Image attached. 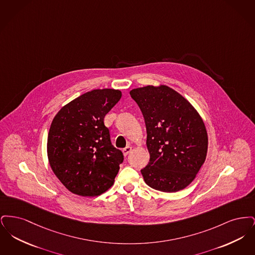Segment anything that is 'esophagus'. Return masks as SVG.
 I'll use <instances>...</instances> for the list:
<instances>
[{
	"label": "esophagus",
	"mask_w": 255,
	"mask_h": 255,
	"mask_svg": "<svg viewBox=\"0 0 255 255\" xmlns=\"http://www.w3.org/2000/svg\"><path fill=\"white\" fill-rule=\"evenodd\" d=\"M131 151H132V147L131 146H127V147H125L123 149V155L126 157V156H128L130 154Z\"/></svg>",
	"instance_id": "1"
}]
</instances>
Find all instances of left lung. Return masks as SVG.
<instances>
[{
  "label": "left lung",
  "mask_w": 255,
  "mask_h": 255,
  "mask_svg": "<svg viewBox=\"0 0 255 255\" xmlns=\"http://www.w3.org/2000/svg\"><path fill=\"white\" fill-rule=\"evenodd\" d=\"M130 95L145 122L150 159L141 169L144 182L162 192L182 190L206 160L208 138L201 116L168 86L136 88Z\"/></svg>",
  "instance_id": "left-lung-1"
}]
</instances>
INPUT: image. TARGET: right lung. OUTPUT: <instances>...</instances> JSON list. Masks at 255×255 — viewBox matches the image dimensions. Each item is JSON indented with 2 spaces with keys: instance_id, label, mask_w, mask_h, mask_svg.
<instances>
[{
  "instance_id": "add662e5",
  "label": "right lung",
  "mask_w": 255,
  "mask_h": 255,
  "mask_svg": "<svg viewBox=\"0 0 255 255\" xmlns=\"http://www.w3.org/2000/svg\"><path fill=\"white\" fill-rule=\"evenodd\" d=\"M122 96L120 90H93L62 107L51 122L49 165L73 194L95 197L114 184L123 154L112 145L104 117Z\"/></svg>"
}]
</instances>
